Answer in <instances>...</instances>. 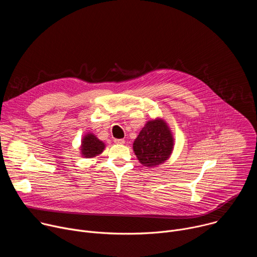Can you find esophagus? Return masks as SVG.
Returning a JSON list of instances; mask_svg holds the SVG:
<instances>
[{
  "mask_svg": "<svg viewBox=\"0 0 257 257\" xmlns=\"http://www.w3.org/2000/svg\"><path fill=\"white\" fill-rule=\"evenodd\" d=\"M114 142L116 144H124L125 143V140L124 139H114Z\"/></svg>",
  "mask_w": 257,
  "mask_h": 257,
  "instance_id": "esophagus-1",
  "label": "esophagus"
}]
</instances>
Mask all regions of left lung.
Returning <instances> with one entry per match:
<instances>
[{
  "mask_svg": "<svg viewBox=\"0 0 257 257\" xmlns=\"http://www.w3.org/2000/svg\"><path fill=\"white\" fill-rule=\"evenodd\" d=\"M174 149V137L163 119L151 120L144 125L133 143V151L140 164L156 167L165 163Z\"/></svg>",
  "mask_w": 257,
  "mask_h": 257,
  "instance_id": "1",
  "label": "left lung"
}]
</instances>
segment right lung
I'll return each mask as SVG.
<instances>
[{"mask_svg":"<svg viewBox=\"0 0 257 257\" xmlns=\"http://www.w3.org/2000/svg\"><path fill=\"white\" fill-rule=\"evenodd\" d=\"M104 148V143L100 141L94 134L87 133L81 141V156L86 159L94 158L97 155H100L103 152Z\"/></svg>","mask_w":257,"mask_h":257,"instance_id":"obj_1","label":"right lung"}]
</instances>
